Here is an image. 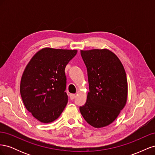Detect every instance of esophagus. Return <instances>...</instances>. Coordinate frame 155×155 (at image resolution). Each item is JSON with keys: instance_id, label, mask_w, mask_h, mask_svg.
I'll use <instances>...</instances> for the list:
<instances>
[{"instance_id": "1", "label": "esophagus", "mask_w": 155, "mask_h": 155, "mask_svg": "<svg viewBox=\"0 0 155 155\" xmlns=\"http://www.w3.org/2000/svg\"><path fill=\"white\" fill-rule=\"evenodd\" d=\"M76 97V96L74 94H70V100H74Z\"/></svg>"}]
</instances>
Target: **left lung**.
Here are the masks:
<instances>
[{
	"instance_id": "obj_1",
	"label": "left lung",
	"mask_w": 155,
	"mask_h": 155,
	"mask_svg": "<svg viewBox=\"0 0 155 155\" xmlns=\"http://www.w3.org/2000/svg\"><path fill=\"white\" fill-rule=\"evenodd\" d=\"M81 55L87 68L89 92L79 110L88 124L104 127L113 122L126 105L125 69L117 55L107 48L81 50Z\"/></svg>"
}]
</instances>
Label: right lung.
<instances>
[{
	"instance_id": "obj_1",
	"label": "right lung",
	"mask_w": 155,
	"mask_h": 155,
	"mask_svg": "<svg viewBox=\"0 0 155 155\" xmlns=\"http://www.w3.org/2000/svg\"><path fill=\"white\" fill-rule=\"evenodd\" d=\"M77 52V50L44 48L26 65L20 84L21 97L26 109L41 123L58 119L66 107L64 69Z\"/></svg>"
}]
</instances>
